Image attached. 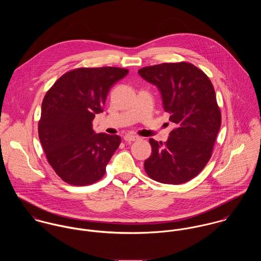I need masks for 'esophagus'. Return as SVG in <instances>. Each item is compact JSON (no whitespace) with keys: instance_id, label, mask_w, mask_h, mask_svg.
Listing matches in <instances>:
<instances>
[{"instance_id":"esophagus-1","label":"esophagus","mask_w":261,"mask_h":261,"mask_svg":"<svg viewBox=\"0 0 261 261\" xmlns=\"http://www.w3.org/2000/svg\"><path fill=\"white\" fill-rule=\"evenodd\" d=\"M123 139H124V141H125L126 143H130V142H135V141L140 140V137H138V136H133V135H125Z\"/></svg>"}]
</instances>
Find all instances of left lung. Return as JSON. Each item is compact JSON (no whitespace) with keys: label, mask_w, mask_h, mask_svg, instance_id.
<instances>
[{"label":"left lung","mask_w":261,"mask_h":261,"mask_svg":"<svg viewBox=\"0 0 261 261\" xmlns=\"http://www.w3.org/2000/svg\"><path fill=\"white\" fill-rule=\"evenodd\" d=\"M139 74L158 86L164 110L176 125L166 143L149 139L151 154L145 161V171L159 183H186L209 162L221 126L213 84L185 61L143 67Z\"/></svg>","instance_id":"1"}]
</instances>
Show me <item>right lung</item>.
I'll return each mask as SVG.
<instances>
[{
	"mask_svg": "<svg viewBox=\"0 0 261 261\" xmlns=\"http://www.w3.org/2000/svg\"><path fill=\"white\" fill-rule=\"evenodd\" d=\"M128 73L119 67L75 68L62 75L42 101L38 135L49 165L67 184L99 181L120 145L117 135L95 134L92 120L102 112L112 85Z\"/></svg>",
	"mask_w": 261,
	"mask_h": 261,
	"instance_id": "obj_1",
	"label": "right lung"
}]
</instances>
